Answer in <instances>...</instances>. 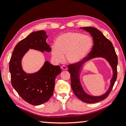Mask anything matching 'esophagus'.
<instances>
[{"label": "esophagus", "mask_w": 126, "mask_h": 126, "mask_svg": "<svg viewBox=\"0 0 126 126\" xmlns=\"http://www.w3.org/2000/svg\"><path fill=\"white\" fill-rule=\"evenodd\" d=\"M61 69H63V70H66V69H67V68H66V66L65 65H62L61 66Z\"/></svg>", "instance_id": "obj_1"}]
</instances>
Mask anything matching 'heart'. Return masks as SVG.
Wrapping results in <instances>:
<instances>
[{"mask_svg": "<svg viewBox=\"0 0 126 126\" xmlns=\"http://www.w3.org/2000/svg\"><path fill=\"white\" fill-rule=\"evenodd\" d=\"M94 44L92 37L76 32L64 33L56 39L51 47V55L56 62L62 63L66 59L71 63H79L86 58Z\"/></svg>", "mask_w": 126, "mask_h": 126, "instance_id": "heart-1", "label": "heart"}]
</instances>
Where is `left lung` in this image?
I'll return each mask as SVG.
<instances>
[{"label":"left lung","instance_id":"obj_1","mask_svg":"<svg viewBox=\"0 0 126 126\" xmlns=\"http://www.w3.org/2000/svg\"><path fill=\"white\" fill-rule=\"evenodd\" d=\"M81 29L90 33L93 38L94 45L89 54L83 60L79 63L68 65V71L71 77V86L74 94L79 100L87 103H96L106 99L113 89L117 75V56L112 43L98 29L93 27H84ZM95 57L106 58L109 62L113 72L109 90L104 94L99 96H93L87 94L82 89L79 77L82 64L87 61Z\"/></svg>","mask_w":126,"mask_h":126}]
</instances>
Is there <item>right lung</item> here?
Listing matches in <instances>:
<instances>
[{"label":"right lung","instance_id":"obj_1","mask_svg":"<svg viewBox=\"0 0 126 126\" xmlns=\"http://www.w3.org/2000/svg\"><path fill=\"white\" fill-rule=\"evenodd\" d=\"M47 36L44 31L32 32L16 45L9 63L11 84L24 100L34 106L46 102L53 95L56 76L61 73L59 65H53L48 61L34 74L23 71L21 61L29 49L50 52L47 44Z\"/></svg>","mask_w":126,"mask_h":126}]
</instances>
